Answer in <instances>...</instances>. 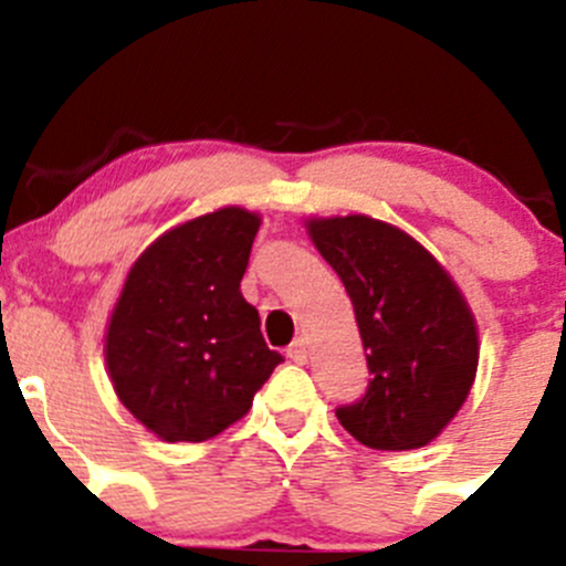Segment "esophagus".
Listing matches in <instances>:
<instances>
[{"mask_svg": "<svg viewBox=\"0 0 566 566\" xmlns=\"http://www.w3.org/2000/svg\"><path fill=\"white\" fill-rule=\"evenodd\" d=\"M287 356L290 361L306 364V358H310V345H306V339H295L293 345L287 347Z\"/></svg>", "mask_w": 566, "mask_h": 566, "instance_id": "1", "label": "esophagus"}]
</instances>
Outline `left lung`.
I'll return each instance as SVG.
<instances>
[{
	"instance_id": "obj_1",
	"label": "left lung",
	"mask_w": 566,
	"mask_h": 566,
	"mask_svg": "<svg viewBox=\"0 0 566 566\" xmlns=\"http://www.w3.org/2000/svg\"><path fill=\"white\" fill-rule=\"evenodd\" d=\"M304 227L350 295L373 373L361 402L339 408L336 419L369 449L427 447L476 380L479 328L460 284L389 221L310 216Z\"/></svg>"
}]
</instances>
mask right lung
<instances>
[{
  "label": "right lung",
  "instance_id": "obj_1",
  "mask_svg": "<svg viewBox=\"0 0 566 566\" xmlns=\"http://www.w3.org/2000/svg\"><path fill=\"white\" fill-rule=\"evenodd\" d=\"M256 210L227 205L158 235L125 273L104 334L114 394L167 443H202L249 413L276 364L243 298Z\"/></svg>",
  "mask_w": 566,
  "mask_h": 566
}]
</instances>
